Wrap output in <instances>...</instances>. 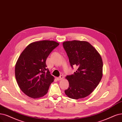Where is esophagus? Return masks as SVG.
<instances>
[{
	"mask_svg": "<svg viewBox=\"0 0 122 122\" xmlns=\"http://www.w3.org/2000/svg\"><path fill=\"white\" fill-rule=\"evenodd\" d=\"M63 79V75H61L60 76H59V77H57V79L58 80H62V79Z\"/></svg>",
	"mask_w": 122,
	"mask_h": 122,
	"instance_id": "obj_1",
	"label": "esophagus"
}]
</instances>
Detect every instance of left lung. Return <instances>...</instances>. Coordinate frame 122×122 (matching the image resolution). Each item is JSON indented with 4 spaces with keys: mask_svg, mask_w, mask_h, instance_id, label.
Wrapping results in <instances>:
<instances>
[{
    "mask_svg": "<svg viewBox=\"0 0 122 122\" xmlns=\"http://www.w3.org/2000/svg\"><path fill=\"white\" fill-rule=\"evenodd\" d=\"M63 46L71 66L78 67L74 74L66 76L69 86L65 93L75 100L86 97L97 87L102 78L103 63L100 54L86 41H66Z\"/></svg>",
    "mask_w": 122,
    "mask_h": 122,
    "instance_id": "1",
    "label": "left lung"
}]
</instances>
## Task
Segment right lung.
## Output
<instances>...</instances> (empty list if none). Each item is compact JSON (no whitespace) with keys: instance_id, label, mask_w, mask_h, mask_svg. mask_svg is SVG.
<instances>
[{"instance_id":"right-lung-1","label":"right lung","mask_w":122,"mask_h":122,"mask_svg":"<svg viewBox=\"0 0 122 122\" xmlns=\"http://www.w3.org/2000/svg\"><path fill=\"white\" fill-rule=\"evenodd\" d=\"M59 45L53 41L31 43L21 53L15 66V76L21 91L33 98H38L48 92L54 77L47 68L49 54Z\"/></svg>"}]
</instances>
